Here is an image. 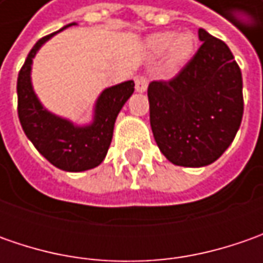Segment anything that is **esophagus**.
Listing matches in <instances>:
<instances>
[{
	"mask_svg": "<svg viewBox=\"0 0 263 263\" xmlns=\"http://www.w3.org/2000/svg\"><path fill=\"white\" fill-rule=\"evenodd\" d=\"M135 83H136V90L137 92H145L147 89V83H149V80H147V77L145 74H137L135 77Z\"/></svg>",
	"mask_w": 263,
	"mask_h": 263,
	"instance_id": "1",
	"label": "esophagus"
}]
</instances>
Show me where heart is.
Returning <instances> with one entry per match:
<instances>
[{"label":"heart","mask_w":263,"mask_h":263,"mask_svg":"<svg viewBox=\"0 0 263 263\" xmlns=\"http://www.w3.org/2000/svg\"><path fill=\"white\" fill-rule=\"evenodd\" d=\"M147 49L152 55H159L165 51V61L171 68L183 66L195 49V36L189 32L173 33L159 32L147 39Z\"/></svg>","instance_id":"obj_1"}]
</instances>
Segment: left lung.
Returning <instances> with one entry per match:
<instances>
[{
    "mask_svg": "<svg viewBox=\"0 0 263 263\" xmlns=\"http://www.w3.org/2000/svg\"><path fill=\"white\" fill-rule=\"evenodd\" d=\"M202 45L171 80L147 87L159 151L181 167H205L234 140L243 117V79L226 42L199 29Z\"/></svg>",
    "mask_w": 263,
    "mask_h": 263,
    "instance_id": "1",
    "label": "left lung"
}]
</instances>
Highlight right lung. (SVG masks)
<instances>
[{
	"label": "right lung",
	"instance_id": "right-lung-1",
	"mask_svg": "<svg viewBox=\"0 0 263 263\" xmlns=\"http://www.w3.org/2000/svg\"><path fill=\"white\" fill-rule=\"evenodd\" d=\"M73 25L76 23L64 26L61 30ZM52 35L45 36L36 42L18 73V120L27 139L54 167L70 173L86 171L98 167L104 161L111 145L116 118L127 99L135 92V82L128 80L105 89L96 101L93 121L87 126H74L66 118L49 112L33 92L30 70L37 49Z\"/></svg>",
	"mask_w": 263,
	"mask_h": 263
}]
</instances>
